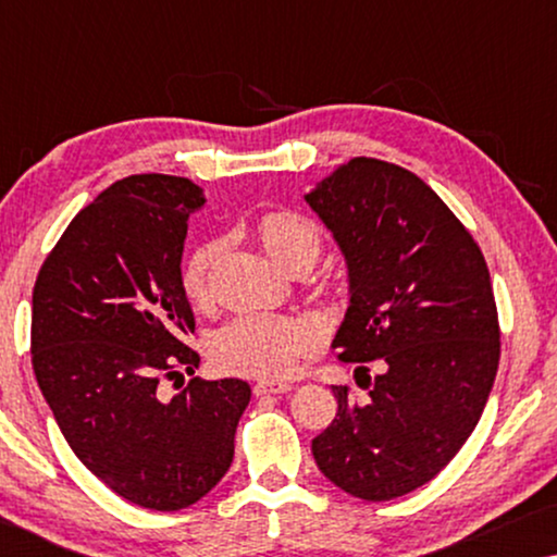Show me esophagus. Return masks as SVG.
<instances>
[{"instance_id":"esophagus-1","label":"esophagus","mask_w":557,"mask_h":557,"mask_svg":"<svg viewBox=\"0 0 557 557\" xmlns=\"http://www.w3.org/2000/svg\"><path fill=\"white\" fill-rule=\"evenodd\" d=\"M292 383H284V380H258L253 385L256 395H278V393H288L292 391Z\"/></svg>"}]
</instances>
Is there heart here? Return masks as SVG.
I'll return each mask as SVG.
<instances>
[{
	"label": "heart",
	"instance_id": "1",
	"mask_svg": "<svg viewBox=\"0 0 557 557\" xmlns=\"http://www.w3.org/2000/svg\"><path fill=\"white\" fill-rule=\"evenodd\" d=\"M256 235L273 261L286 271L296 265L311 269L324 246L322 227L301 212L286 208L263 212L256 220ZM220 248L223 246L218 238H208L195 243L182 258L180 281L189 301L205 304L210 299V276ZM317 337V326L307 317L250 311L218 330L210 355L220 368L235 375L273 380L288 375L296 362L314 349Z\"/></svg>",
	"mask_w": 557,
	"mask_h": 557
}]
</instances>
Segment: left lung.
Segmentation results:
<instances>
[{
  "label": "left lung",
  "instance_id": "1",
  "mask_svg": "<svg viewBox=\"0 0 557 557\" xmlns=\"http://www.w3.org/2000/svg\"><path fill=\"white\" fill-rule=\"evenodd\" d=\"M307 202L349 269L334 357L368 391L332 387L337 416L311 454L357 499L403 497L459 454L490 398L499 364L490 271L461 220L398 164L355 157Z\"/></svg>",
  "mask_w": 557,
  "mask_h": 557
}]
</instances>
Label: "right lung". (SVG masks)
Returning a JSON list of instances; mask_svg holds the SVG:
<instances>
[{
    "label": "right lung",
    "instance_id": "1",
    "mask_svg": "<svg viewBox=\"0 0 557 557\" xmlns=\"http://www.w3.org/2000/svg\"><path fill=\"white\" fill-rule=\"evenodd\" d=\"M187 177L132 174L86 205L45 258L33 292V370L67 446L132 505L177 512L233 463L250 400L243 380L193 377L195 317L180 281Z\"/></svg>",
    "mask_w": 557,
    "mask_h": 557
}]
</instances>
